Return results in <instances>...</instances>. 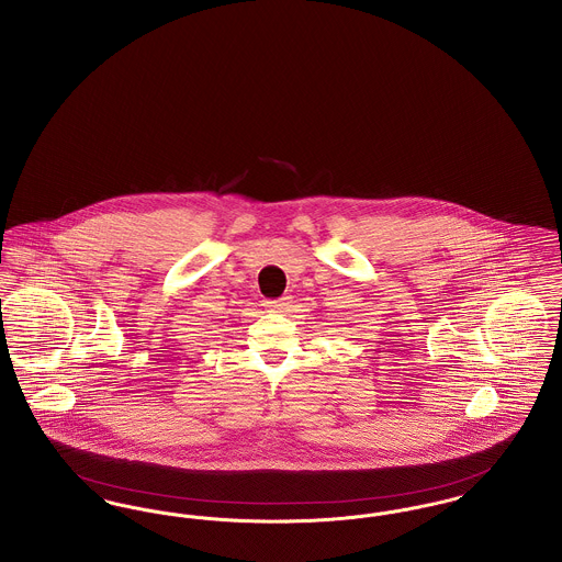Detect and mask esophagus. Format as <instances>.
Returning <instances> with one entry per match:
<instances>
[{"instance_id": "34e87169", "label": "esophagus", "mask_w": 562, "mask_h": 562, "mask_svg": "<svg viewBox=\"0 0 562 562\" xmlns=\"http://www.w3.org/2000/svg\"><path fill=\"white\" fill-rule=\"evenodd\" d=\"M265 305H267L269 310H276V312H280V310H286L289 301H286V297L278 299V301H265Z\"/></svg>"}]
</instances>
